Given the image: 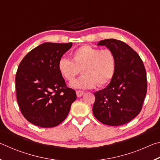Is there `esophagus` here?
<instances>
[{"instance_id":"obj_1","label":"esophagus","mask_w":160,"mask_h":160,"mask_svg":"<svg viewBox=\"0 0 160 160\" xmlns=\"http://www.w3.org/2000/svg\"><path fill=\"white\" fill-rule=\"evenodd\" d=\"M76 94H77V96L78 97H80L82 95V94H84V92L82 91V90H77L76 91Z\"/></svg>"}]
</instances>
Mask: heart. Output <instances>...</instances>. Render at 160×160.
<instances>
[{"instance_id":"heart-1","label":"heart","mask_w":160,"mask_h":160,"mask_svg":"<svg viewBox=\"0 0 160 160\" xmlns=\"http://www.w3.org/2000/svg\"><path fill=\"white\" fill-rule=\"evenodd\" d=\"M72 60L62 57L58 62V71L65 80L71 82L80 74L83 75L75 80L71 86L75 88L88 89L97 85L99 88L107 85L115 73L116 58L109 48L101 49L84 45L71 54Z\"/></svg>"}]
</instances>
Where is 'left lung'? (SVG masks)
Instances as JSON below:
<instances>
[{
    "label": "left lung",
    "mask_w": 160,
    "mask_h": 160,
    "mask_svg": "<svg viewBox=\"0 0 160 160\" xmlns=\"http://www.w3.org/2000/svg\"><path fill=\"white\" fill-rule=\"evenodd\" d=\"M116 58L115 73L104 90L94 92L93 114L108 126H121L139 114L147 93V74L138 54L123 42L114 39L100 41Z\"/></svg>",
    "instance_id": "8db88e82"
}]
</instances>
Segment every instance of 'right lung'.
Wrapping results in <instances>:
<instances>
[{
    "label": "right lung",
    "mask_w": 160,
    "mask_h": 160,
    "mask_svg": "<svg viewBox=\"0 0 160 160\" xmlns=\"http://www.w3.org/2000/svg\"><path fill=\"white\" fill-rule=\"evenodd\" d=\"M72 43H44L29 51L19 65L15 76L20 112L35 126L51 128L66 119L76 93L68 88L58 62Z\"/></svg>",
    "instance_id": "add662e5"
}]
</instances>
